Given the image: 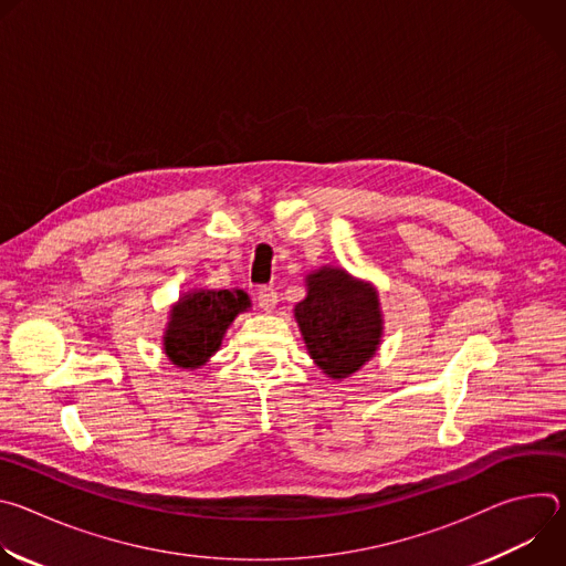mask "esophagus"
Instances as JSON below:
<instances>
[{
    "instance_id": "esophagus-1",
    "label": "esophagus",
    "mask_w": 566,
    "mask_h": 566,
    "mask_svg": "<svg viewBox=\"0 0 566 566\" xmlns=\"http://www.w3.org/2000/svg\"><path fill=\"white\" fill-rule=\"evenodd\" d=\"M258 304L264 311H273L275 304H277V291L273 286H260L258 289Z\"/></svg>"
}]
</instances>
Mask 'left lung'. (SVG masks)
<instances>
[{"label":"left lung","instance_id":"obj_1","mask_svg":"<svg viewBox=\"0 0 566 566\" xmlns=\"http://www.w3.org/2000/svg\"><path fill=\"white\" fill-rule=\"evenodd\" d=\"M295 319L313 363L334 380L358 371L382 338L376 289L345 269L322 266L306 275V297L295 304Z\"/></svg>","mask_w":566,"mask_h":566}]
</instances>
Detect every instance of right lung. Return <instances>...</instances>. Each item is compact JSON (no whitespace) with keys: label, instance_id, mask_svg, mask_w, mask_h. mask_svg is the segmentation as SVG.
Returning <instances> with one entry per match:
<instances>
[{"label":"right lung","instance_id":"right-lung-1","mask_svg":"<svg viewBox=\"0 0 566 566\" xmlns=\"http://www.w3.org/2000/svg\"><path fill=\"white\" fill-rule=\"evenodd\" d=\"M251 297L244 291L197 289L179 297L170 308V322L164 336L168 358L184 369H197L221 347L232 319L249 311Z\"/></svg>","mask_w":566,"mask_h":566}]
</instances>
